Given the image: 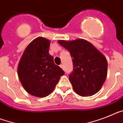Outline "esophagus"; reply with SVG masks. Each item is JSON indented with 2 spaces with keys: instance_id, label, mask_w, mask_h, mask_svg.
Segmentation results:
<instances>
[{
  "instance_id": "34e87169",
  "label": "esophagus",
  "mask_w": 123,
  "mask_h": 123,
  "mask_svg": "<svg viewBox=\"0 0 123 123\" xmlns=\"http://www.w3.org/2000/svg\"><path fill=\"white\" fill-rule=\"evenodd\" d=\"M60 67L63 70H64V65L63 64H61L60 65Z\"/></svg>"
}]
</instances>
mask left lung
Segmentation results:
<instances>
[{
    "mask_svg": "<svg viewBox=\"0 0 123 123\" xmlns=\"http://www.w3.org/2000/svg\"><path fill=\"white\" fill-rule=\"evenodd\" d=\"M69 50L72 57L73 71L69 76L73 89L82 96L97 93L106 80L108 62L106 57L94 46L84 39L59 41Z\"/></svg>",
    "mask_w": 123,
    "mask_h": 123,
    "instance_id": "1",
    "label": "left lung"
}]
</instances>
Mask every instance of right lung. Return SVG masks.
Instances as JSON below:
<instances>
[{
  "label": "right lung",
  "instance_id": "right-lung-1",
  "mask_svg": "<svg viewBox=\"0 0 123 123\" xmlns=\"http://www.w3.org/2000/svg\"><path fill=\"white\" fill-rule=\"evenodd\" d=\"M50 41L44 37L33 40L18 63V76L30 94L43 98L52 92L64 71L54 62L49 53Z\"/></svg>",
  "mask_w": 123,
  "mask_h": 123
}]
</instances>
